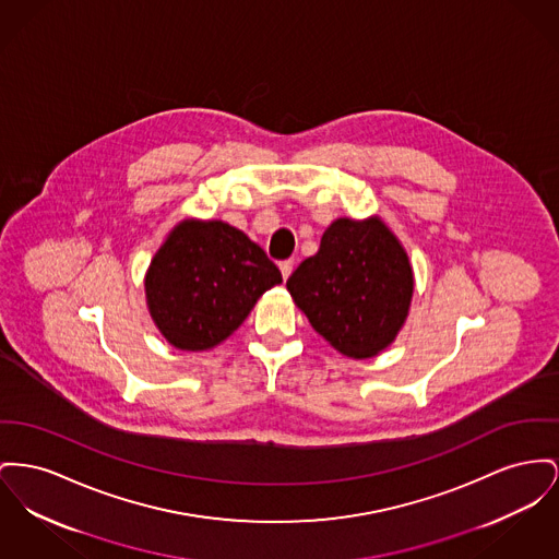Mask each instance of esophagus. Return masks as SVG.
Wrapping results in <instances>:
<instances>
[{
    "label": "esophagus",
    "instance_id": "esophagus-1",
    "mask_svg": "<svg viewBox=\"0 0 559 559\" xmlns=\"http://www.w3.org/2000/svg\"><path fill=\"white\" fill-rule=\"evenodd\" d=\"M278 267H281V274H283V278L287 281V278L292 276V272H294V262H292V260H285V262L278 263Z\"/></svg>",
    "mask_w": 559,
    "mask_h": 559
}]
</instances>
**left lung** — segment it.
<instances>
[{
	"label": "left lung",
	"mask_w": 559,
	"mask_h": 559,
	"mask_svg": "<svg viewBox=\"0 0 559 559\" xmlns=\"http://www.w3.org/2000/svg\"><path fill=\"white\" fill-rule=\"evenodd\" d=\"M287 289L310 325L346 357L369 359L403 328L414 294L405 249L380 217H340Z\"/></svg>",
	"instance_id": "obj_1"
}]
</instances>
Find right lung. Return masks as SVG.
Instances as JSON below:
<instances>
[{"label": "right lung", "mask_w": 559, "mask_h": 559, "mask_svg": "<svg viewBox=\"0 0 559 559\" xmlns=\"http://www.w3.org/2000/svg\"><path fill=\"white\" fill-rule=\"evenodd\" d=\"M278 283L281 270L245 231L217 219H186L150 263L145 297L168 344L209 350L240 328Z\"/></svg>", "instance_id": "1"}]
</instances>
